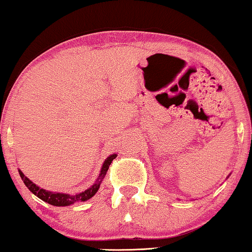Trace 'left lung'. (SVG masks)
<instances>
[{
    "instance_id": "1",
    "label": "left lung",
    "mask_w": 252,
    "mask_h": 252,
    "mask_svg": "<svg viewBox=\"0 0 252 252\" xmlns=\"http://www.w3.org/2000/svg\"><path fill=\"white\" fill-rule=\"evenodd\" d=\"M229 175H230V174H229ZM229 175H228V177H229ZM228 177H227V178H228Z\"/></svg>"
}]
</instances>
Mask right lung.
I'll return each mask as SVG.
<instances>
[{
	"label": "right lung",
	"instance_id": "right-lung-1",
	"mask_svg": "<svg viewBox=\"0 0 252 252\" xmlns=\"http://www.w3.org/2000/svg\"><path fill=\"white\" fill-rule=\"evenodd\" d=\"M116 157H117V154L110 155V156L104 160V163H103L101 172H99L97 179H96V181L93 184L92 187H89L88 189H86L85 191H81L75 195L46 190V189L39 187V186L31 181L29 178L25 177V174H24L22 171L18 170V172H19L20 178H22V180L24 181V184H25L26 187L30 189L31 192H33L34 195L37 196L40 199H42L43 202H46L48 204L54 205V206H67V205L74 204V203L77 202L88 201L89 198H92L93 196L97 192V190L99 189V186H101V182L103 179H104L106 172L109 170L110 164L112 163V160L115 159Z\"/></svg>",
	"mask_w": 252,
	"mask_h": 252
}]
</instances>
